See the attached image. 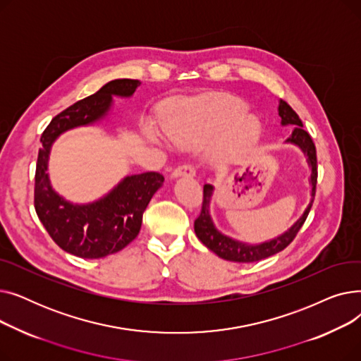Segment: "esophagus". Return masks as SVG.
<instances>
[{"mask_svg": "<svg viewBox=\"0 0 361 361\" xmlns=\"http://www.w3.org/2000/svg\"><path fill=\"white\" fill-rule=\"evenodd\" d=\"M196 174V169L188 165V164H183V165H178L174 171H173V178H177V177H193Z\"/></svg>", "mask_w": 361, "mask_h": 361, "instance_id": "34e87169", "label": "esophagus"}]
</instances>
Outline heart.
I'll return each mask as SVG.
<instances>
[{
    "label": "heart",
    "instance_id": "b5f03b06",
    "mask_svg": "<svg viewBox=\"0 0 361 361\" xmlns=\"http://www.w3.org/2000/svg\"><path fill=\"white\" fill-rule=\"evenodd\" d=\"M247 106L235 98L202 99L188 104L181 116L173 123L169 133L178 140H200L218 135L226 128L233 127L228 135L231 149L247 146L257 140L260 126L259 121L245 116Z\"/></svg>",
    "mask_w": 361,
    "mask_h": 361
}]
</instances>
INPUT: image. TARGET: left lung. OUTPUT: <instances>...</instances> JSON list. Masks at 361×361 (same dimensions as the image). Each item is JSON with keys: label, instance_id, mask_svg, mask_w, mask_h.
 <instances>
[{"label": "left lung", "instance_id": "obj_1", "mask_svg": "<svg viewBox=\"0 0 361 361\" xmlns=\"http://www.w3.org/2000/svg\"><path fill=\"white\" fill-rule=\"evenodd\" d=\"M278 114L281 117L282 126H294L291 136L286 140V143L300 147V150L305 154L307 164L310 166V178H309L312 185L310 202L305 209V212H302V215L290 226L286 233H282L281 235L271 238L268 241H263L259 244H249V243H244V241L225 235L216 228L214 219L211 216V200L214 196V185L204 184L202 212L195 221V233L206 247L211 252H214L216 256H219L221 259L230 260V262H238V263H252V262H259L262 259H267L269 256L279 253L294 240V237L300 231V228L302 226V224H305L310 212V207L314 199L316 181H317L316 147L309 133L306 130H302V123L298 118L295 111L287 102L279 101Z\"/></svg>", "mask_w": 361, "mask_h": 361}]
</instances>
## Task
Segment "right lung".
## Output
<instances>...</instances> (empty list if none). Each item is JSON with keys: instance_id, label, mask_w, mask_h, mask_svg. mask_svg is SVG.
Returning <instances> with one entry per match:
<instances>
[{"instance_id": "add662e5", "label": "right lung", "mask_w": 361, "mask_h": 361, "mask_svg": "<svg viewBox=\"0 0 361 361\" xmlns=\"http://www.w3.org/2000/svg\"><path fill=\"white\" fill-rule=\"evenodd\" d=\"M139 86V80H111L60 112L42 133L35 174V209L51 238L70 255L101 259L124 249L137 237L143 212L164 184V177L154 171L133 174L98 200L73 203L54 190L47 173L51 147L63 133L101 123L112 108L114 97L131 98Z\"/></svg>"}]
</instances>
